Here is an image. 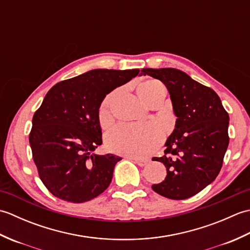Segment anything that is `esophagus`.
<instances>
[{
  "label": "esophagus",
  "mask_w": 250,
  "mask_h": 250,
  "mask_svg": "<svg viewBox=\"0 0 250 250\" xmlns=\"http://www.w3.org/2000/svg\"><path fill=\"white\" fill-rule=\"evenodd\" d=\"M130 159H132V160H133L137 164V166H140V167H145L146 164L149 162L148 159H141V158H130Z\"/></svg>",
  "instance_id": "34e87169"
}]
</instances>
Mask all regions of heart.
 <instances>
[{"label": "heart", "mask_w": 250, "mask_h": 250, "mask_svg": "<svg viewBox=\"0 0 250 250\" xmlns=\"http://www.w3.org/2000/svg\"><path fill=\"white\" fill-rule=\"evenodd\" d=\"M139 93L142 100L148 104L153 98H164L166 88L156 79H149L140 84ZM110 98L111 95H108L100 107L99 119L102 125H107L110 122L108 110ZM162 141V131L155 125L120 124L106 135V146L110 151L128 157H146L150 155L161 145Z\"/></svg>", "instance_id": "obj_1"}]
</instances>
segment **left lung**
Wrapping results in <instances>:
<instances>
[{
  "label": "left lung",
  "instance_id": "obj_1",
  "mask_svg": "<svg viewBox=\"0 0 250 250\" xmlns=\"http://www.w3.org/2000/svg\"><path fill=\"white\" fill-rule=\"evenodd\" d=\"M141 75L166 84L177 117L164 156L153 158L166 166L167 177L151 188L167 199H188L218 176L229 145V114L213 89L176 68H143Z\"/></svg>",
  "mask_w": 250,
  "mask_h": 250
}]
</instances>
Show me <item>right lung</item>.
I'll return each instance as SVG.
<instances>
[{"mask_svg": "<svg viewBox=\"0 0 250 250\" xmlns=\"http://www.w3.org/2000/svg\"><path fill=\"white\" fill-rule=\"evenodd\" d=\"M140 70L89 71L56 83L32 119V157L45 187L57 198L83 203L107 189L118 156L91 153L102 144L99 108L105 95Z\"/></svg>", "mask_w": 250, "mask_h": 250, "instance_id": "add662e5", "label": "right lung"}]
</instances>
